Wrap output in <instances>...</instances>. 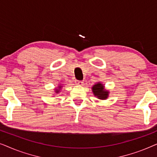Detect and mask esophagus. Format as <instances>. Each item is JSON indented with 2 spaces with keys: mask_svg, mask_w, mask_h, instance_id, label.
Listing matches in <instances>:
<instances>
[{
  "mask_svg": "<svg viewBox=\"0 0 157 157\" xmlns=\"http://www.w3.org/2000/svg\"><path fill=\"white\" fill-rule=\"evenodd\" d=\"M83 81H78V80H76V83L77 85H83Z\"/></svg>",
  "mask_w": 157,
  "mask_h": 157,
  "instance_id": "34e87169",
  "label": "esophagus"
}]
</instances>
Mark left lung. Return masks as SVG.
I'll return each mask as SVG.
<instances>
[{"label": "left lung", "mask_w": 157, "mask_h": 157, "mask_svg": "<svg viewBox=\"0 0 157 157\" xmlns=\"http://www.w3.org/2000/svg\"><path fill=\"white\" fill-rule=\"evenodd\" d=\"M92 91L94 94V96H96L98 98L102 100H105L108 98L109 92L104 89V86L102 83L98 82L96 83L95 85L92 87Z\"/></svg>", "instance_id": "8db88e82"}]
</instances>
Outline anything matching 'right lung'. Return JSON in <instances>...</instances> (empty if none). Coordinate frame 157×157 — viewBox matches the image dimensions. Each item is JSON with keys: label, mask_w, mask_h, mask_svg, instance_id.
Here are the masks:
<instances>
[{"label": "right lung", "mask_w": 157, "mask_h": 157, "mask_svg": "<svg viewBox=\"0 0 157 157\" xmlns=\"http://www.w3.org/2000/svg\"><path fill=\"white\" fill-rule=\"evenodd\" d=\"M58 87H59V89H56V93H59V92L60 91V90H61V86H58Z\"/></svg>", "instance_id": "obj_1"}]
</instances>
